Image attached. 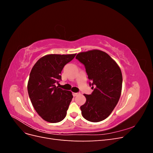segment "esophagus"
Instances as JSON below:
<instances>
[{"instance_id":"1","label":"esophagus","mask_w":153,"mask_h":153,"mask_svg":"<svg viewBox=\"0 0 153 153\" xmlns=\"http://www.w3.org/2000/svg\"><path fill=\"white\" fill-rule=\"evenodd\" d=\"M79 94H80V93H78V92H73V95L74 96H76L79 95Z\"/></svg>"}]
</instances>
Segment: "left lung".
Returning a JSON list of instances; mask_svg holds the SVG:
<instances>
[{
    "instance_id": "left-lung-1",
    "label": "left lung",
    "mask_w": 153,
    "mask_h": 153,
    "mask_svg": "<svg viewBox=\"0 0 153 153\" xmlns=\"http://www.w3.org/2000/svg\"><path fill=\"white\" fill-rule=\"evenodd\" d=\"M84 64L93 92L84 94L85 103L80 106L86 120L97 123L107 118L117 105L122 91L123 76L118 64L108 54L100 50L80 52L76 56Z\"/></svg>"
}]
</instances>
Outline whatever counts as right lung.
<instances>
[{
    "label": "right lung",
    "mask_w": 153,
    "mask_h": 153,
    "mask_svg": "<svg viewBox=\"0 0 153 153\" xmlns=\"http://www.w3.org/2000/svg\"><path fill=\"white\" fill-rule=\"evenodd\" d=\"M75 54H49L40 58L30 73L27 90L36 112L45 121L56 123L65 118L72 92L56 87L64 66Z\"/></svg>",
    "instance_id": "add662e5"
}]
</instances>
